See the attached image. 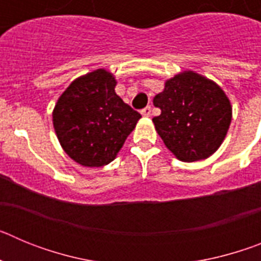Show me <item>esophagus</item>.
Listing matches in <instances>:
<instances>
[{
    "mask_svg": "<svg viewBox=\"0 0 261 261\" xmlns=\"http://www.w3.org/2000/svg\"><path fill=\"white\" fill-rule=\"evenodd\" d=\"M150 114H151V107H150V106H147V107H145L144 110H141V115H142V116L147 117V116H150Z\"/></svg>",
    "mask_w": 261,
    "mask_h": 261,
    "instance_id": "esophagus-1",
    "label": "esophagus"
}]
</instances>
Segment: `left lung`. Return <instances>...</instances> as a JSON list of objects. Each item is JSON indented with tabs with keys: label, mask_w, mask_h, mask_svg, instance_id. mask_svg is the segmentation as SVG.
Masks as SVG:
<instances>
[{
	"label": "left lung",
	"mask_w": 261,
	"mask_h": 261,
	"mask_svg": "<svg viewBox=\"0 0 261 261\" xmlns=\"http://www.w3.org/2000/svg\"><path fill=\"white\" fill-rule=\"evenodd\" d=\"M161 115L153 119L166 147L179 161L211 156L225 140L232 108L222 89L209 78L186 70L165 82L153 99Z\"/></svg>",
	"instance_id": "obj_1"
}]
</instances>
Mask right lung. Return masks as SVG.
I'll return each mask as SVG.
<instances>
[{"label": "right lung", "instance_id": "add662e5", "mask_svg": "<svg viewBox=\"0 0 261 261\" xmlns=\"http://www.w3.org/2000/svg\"><path fill=\"white\" fill-rule=\"evenodd\" d=\"M116 80L106 69L75 78L53 108L60 145L74 162L102 167L116 158L141 115L115 93Z\"/></svg>", "mask_w": 261, "mask_h": 261}]
</instances>
